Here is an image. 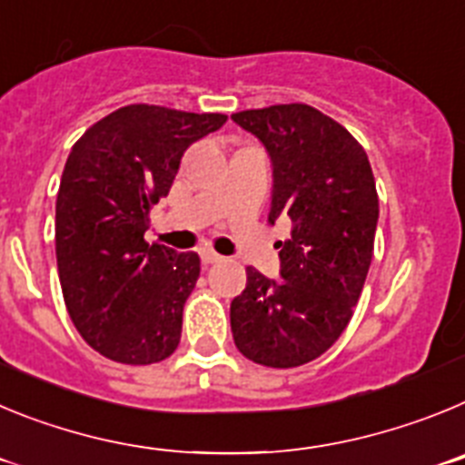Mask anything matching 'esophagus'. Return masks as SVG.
<instances>
[{
  "label": "esophagus",
  "mask_w": 465,
  "mask_h": 465,
  "mask_svg": "<svg viewBox=\"0 0 465 465\" xmlns=\"http://www.w3.org/2000/svg\"><path fill=\"white\" fill-rule=\"evenodd\" d=\"M200 258H203L204 265H212V262H219L223 256L213 252L212 246H203V249H200Z\"/></svg>",
  "instance_id": "1"
}]
</instances>
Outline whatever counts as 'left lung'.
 <instances>
[{
    "instance_id": "8db88e82",
    "label": "left lung",
    "mask_w": 465,
    "mask_h": 465,
    "mask_svg": "<svg viewBox=\"0 0 465 465\" xmlns=\"http://www.w3.org/2000/svg\"><path fill=\"white\" fill-rule=\"evenodd\" d=\"M272 160L270 223L291 219L277 242L282 279L246 268V289L230 302L237 349L268 368L319 359L351 322L375 249V176L363 146L310 104L232 114Z\"/></svg>"
}]
</instances>
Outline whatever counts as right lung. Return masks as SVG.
I'll return each instance as SVG.
<instances>
[{"mask_svg": "<svg viewBox=\"0 0 465 465\" xmlns=\"http://www.w3.org/2000/svg\"><path fill=\"white\" fill-rule=\"evenodd\" d=\"M225 121V114L127 104L72 146L55 203L57 274L74 326L106 359L151 365L179 347L200 256L149 244L143 232L183 151Z\"/></svg>", "mask_w": 465, "mask_h": 465, "instance_id": "right-lung-1", "label": "right lung"}]
</instances>
